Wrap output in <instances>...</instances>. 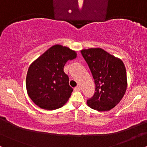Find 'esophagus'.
I'll return each mask as SVG.
<instances>
[{
  "mask_svg": "<svg viewBox=\"0 0 147 147\" xmlns=\"http://www.w3.org/2000/svg\"><path fill=\"white\" fill-rule=\"evenodd\" d=\"M81 90V87L80 86H77L74 88V90L75 91H79Z\"/></svg>",
  "mask_w": 147,
  "mask_h": 147,
  "instance_id": "34e87169",
  "label": "esophagus"
}]
</instances>
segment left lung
Returning <instances> with one entry per match:
<instances>
[{
	"mask_svg": "<svg viewBox=\"0 0 147 147\" xmlns=\"http://www.w3.org/2000/svg\"><path fill=\"white\" fill-rule=\"evenodd\" d=\"M95 79V92L87 101L89 107L108 111L119 104L127 88L125 65L120 59L102 48L81 50Z\"/></svg>",
	"mask_w": 147,
	"mask_h": 147,
	"instance_id": "left-lung-1",
	"label": "left lung"
}]
</instances>
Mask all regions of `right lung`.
<instances>
[{
    "mask_svg": "<svg viewBox=\"0 0 147 147\" xmlns=\"http://www.w3.org/2000/svg\"><path fill=\"white\" fill-rule=\"evenodd\" d=\"M76 57L75 51L57 44L31 63L27 73L26 88L36 105L45 110H55L68 102L73 90L63 68L68 60Z\"/></svg>",
    "mask_w": 147,
    "mask_h": 147,
    "instance_id": "1",
    "label": "right lung"
}]
</instances>
